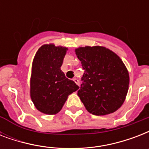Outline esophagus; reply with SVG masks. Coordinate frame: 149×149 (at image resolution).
Segmentation results:
<instances>
[{
	"mask_svg": "<svg viewBox=\"0 0 149 149\" xmlns=\"http://www.w3.org/2000/svg\"><path fill=\"white\" fill-rule=\"evenodd\" d=\"M73 81L75 82V84H77V85H78V86H79V79H77V78H73Z\"/></svg>",
	"mask_w": 149,
	"mask_h": 149,
	"instance_id": "esophagus-1",
	"label": "esophagus"
}]
</instances>
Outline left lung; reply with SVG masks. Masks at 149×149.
<instances>
[{
  "instance_id": "1",
  "label": "left lung",
  "mask_w": 149,
  "mask_h": 149,
  "mask_svg": "<svg viewBox=\"0 0 149 149\" xmlns=\"http://www.w3.org/2000/svg\"><path fill=\"white\" fill-rule=\"evenodd\" d=\"M84 73L77 94L88 112L106 115L120 108L129 85V75L122 60L101 46L76 49Z\"/></svg>"
}]
</instances>
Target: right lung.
<instances>
[{"instance_id":"1","label":"right lung","mask_w":149,"mask_h":149,"mask_svg":"<svg viewBox=\"0 0 149 149\" xmlns=\"http://www.w3.org/2000/svg\"><path fill=\"white\" fill-rule=\"evenodd\" d=\"M67 48L44 45L36 52L32 63L30 93L38 111L46 114L60 111L68 96L79 89L61 70Z\"/></svg>"}]
</instances>
